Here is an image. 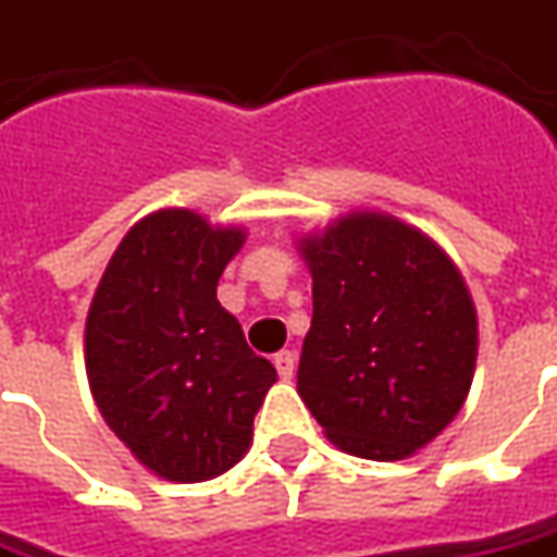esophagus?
<instances>
[{
    "label": "esophagus",
    "mask_w": 557,
    "mask_h": 557,
    "mask_svg": "<svg viewBox=\"0 0 557 557\" xmlns=\"http://www.w3.org/2000/svg\"><path fill=\"white\" fill-rule=\"evenodd\" d=\"M274 367H277L280 379L289 382L293 373H296V355L293 351H280V355H274Z\"/></svg>",
    "instance_id": "esophagus-1"
}]
</instances>
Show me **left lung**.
Returning <instances> with one entry per match:
<instances>
[{"instance_id":"8db88e82","label":"left lung","mask_w":557,"mask_h":557,"mask_svg":"<svg viewBox=\"0 0 557 557\" xmlns=\"http://www.w3.org/2000/svg\"><path fill=\"white\" fill-rule=\"evenodd\" d=\"M314 317L298 394L338 450L392 462L462 410L478 317L462 274L422 231L382 212L338 219L301 240Z\"/></svg>"}]
</instances>
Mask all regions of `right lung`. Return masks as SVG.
<instances>
[{"mask_svg": "<svg viewBox=\"0 0 557 557\" xmlns=\"http://www.w3.org/2000/svg\"><path fill=\"white\" fill-rule=\"evenodd\" d=\"M243 240L240 227L160 209L116 246L88 308L95 404L132 456L165 481L194 484L237 466L277 382L215 298Z\"/></svg>", "mask_w": 557, "mask_h": 557, "instance_id": "add662e5", "label": "right lung"}]
</instances>
